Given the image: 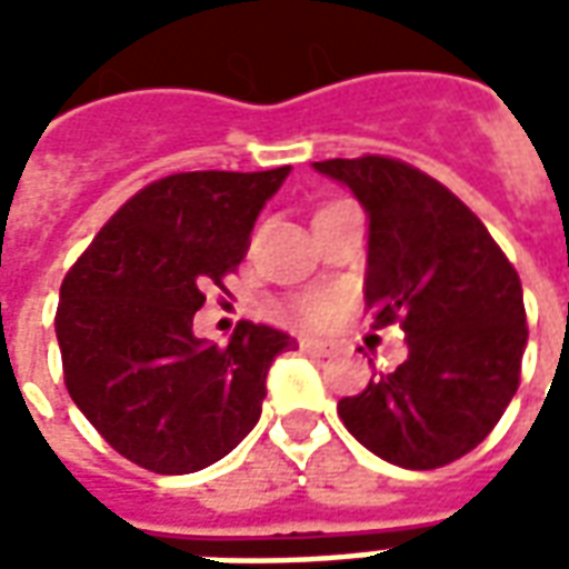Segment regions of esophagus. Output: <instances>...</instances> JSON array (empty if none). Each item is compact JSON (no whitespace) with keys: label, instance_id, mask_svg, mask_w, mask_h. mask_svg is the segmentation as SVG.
<instances>
[{"label":"esophagus","instance_id":"1","mask_svg":"<svg viewBox=\"0 0 569 569\" xmlns=\"http://www.w3.org/2000/svg\"><path fill=\"white\" fill-rule=\"evenodd\" d=\"M298 347H301V350H308V353H317V357H332L335 353L332 341H322V338H301Z\"/></svg>","mask_w":569,"mask_h":569}]
</instances>
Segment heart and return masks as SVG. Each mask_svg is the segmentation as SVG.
Returning <instances> with one entry per match:
<instances>
[{"instance_id":"heart-1","label":"heart","mask_w":569,"mask_h":569,"mask_svg":"<svg viewBox=\"0 0 569 569\" xmlns=\"http://www.w3.org/2000/svg\"><path fill=\"white\" fill-rule=\"evenodd\" d=\"M335 308H338L335 296H308L298 305V317L305 322H326L332 320Z\"/></svg>"}]
</instances>
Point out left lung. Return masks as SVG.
Here are the masks:
<instances>
[{
	"instance_id": "8db88e82",
	"label": "left lung",
	"mask_w": 569,
	"mask_h": 569,
	"mask_svg": "<svg viewBox=\"0 0 569 569\" xmlns=\"http://www.w3.org/2000/svg\"><path fill=\"white\" fill-rule=\"evenodd\" d=\"M313 170L369 216L366 305L402 322L408 359L338 402L350 436L402 469H439L488 439L512 402L527 347L521 280L463 200L393 158Z\"/></svg>"
}]
</instances>
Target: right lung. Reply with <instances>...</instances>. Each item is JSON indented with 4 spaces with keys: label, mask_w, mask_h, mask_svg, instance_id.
Here are the masks:
<instances>
[{
    "label": "right lung",
    "mask_w": 569,
    "mask_h": 569,
    "mask_svg": "<svg viewBox=\"0 0 569 569\" xmlns=\"http://www.w3.org/2000/svg\"><path fill=\"white\" fill-rule=\"evenodd\" d=\"M289 167L158 179L100 228L57 305L72 402L121 457L186 476L234 451L261 418L271 362L296 347L240 322L228 347L194 335L203 289L237 271Z\"/></svg>",
    "instance_id": "obj_1"
}]
</instances>
